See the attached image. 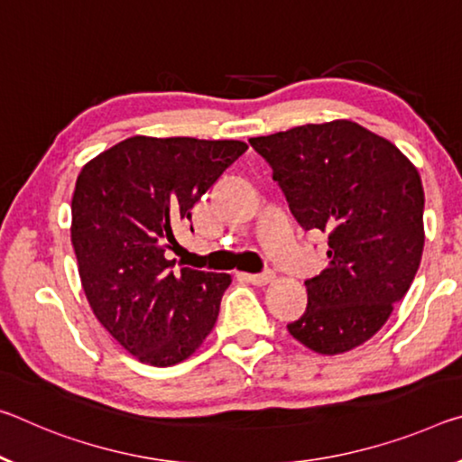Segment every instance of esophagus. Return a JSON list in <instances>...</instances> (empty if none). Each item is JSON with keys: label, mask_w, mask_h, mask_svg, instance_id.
<instances>
[{"label": "esophagus", "mask_w": 462, "mask_h": 462, "mask_svg": "<svg viewBox=\"0 0 462 462\" xmlns=\"http://www.w3.org/2000/svg\"><path fill=\"white\" fill-rule=\"evenodd\" d=\"M248 282L253 285H267L275 280V273L273 271H265V273H257V275H245Z\"/></svg>", "instance_id": "1"}]
</instances>
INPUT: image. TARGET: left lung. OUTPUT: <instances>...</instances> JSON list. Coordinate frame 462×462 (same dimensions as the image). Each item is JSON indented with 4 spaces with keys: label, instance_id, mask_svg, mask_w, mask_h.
I'll list each match as a JSON object with an SVG mask.
<instances>
[{
    "label": "left lung",
    "instance_id": "8db88e82",
    "mask_svg": "<svg viewBox=\"0 0 462 462\" xmlns=\"http://www.w3.org/2000/svg\"><path fill=\"white\" fill-rule=\"evenodd\" d=\"M273 168L298 224L328 234V267L306 282L290 335L323 356L374 337L420 269L423 187L389 139L347 119L248 139Z\"/></svg>",
    "mask_w": 462,
    "mask_h": 462
}]
</instances>
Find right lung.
<instances>
[{"mask_svg":"<svg viewBox=\"0 0 462 462\" xmlns=\"http://www.w3.org/2000/svg\"><path fill=\"white\" fill-rule=\"evenodd\" d=\"M248 145L134 135L84 164L71 245L94 317L142 364L166 368L201 347L232 277L182 267L166 246L193 205Z\"/></svg>","mask_w":462,"mask_h":462,"instance_id":"obj_1","label":"right lung"}]
</instances>
